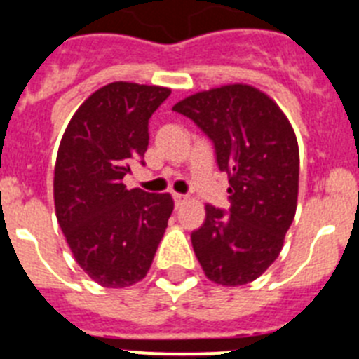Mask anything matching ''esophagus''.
I'll list each match as a JSON object with an SVG mask.
<instances>
[{
    "label": "esophagus",
    "mask_w": 359,
    "mask_h": 359,
    "mask_svg": "<svg viewBox=\"0 0 359 359\" xmlns=\"http://www.w3.org/2000/svg\"><path fill=\"white\" fill-rule=\"evenodd\" d=\"M174 198V203H176V207H180V205H183V203L187 201V196L183 194H172Z\"/></svg>",
    "instance_id": "1"
}]
</instances>
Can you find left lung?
Masks as SVG:
<instances>
[{"label":"left lung","mask_w":359,"mask_h":359,"mask_svg":"<svg viewBox=\"0 0 359 359\" xmlns=\"http://www.w3.org/2000/svg\"><path fill=\"white\" fill-rule=\"evenodd\" d=\"M172 109L214 142L230 182V214L207 205L205 223L192 231L199 264L219 286L253 282L278 257L297 212L300 156L290 120L250 84L199 91Z\"/></svg>","instance_id":"obj_1"}]
</instances>
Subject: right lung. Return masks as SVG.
<instances>
[{"label": "right lung", "mask_w": 359, "mask_h": 359, "mask_svg": "<svg viewBox=\"0 0 359 359\" xmlns=\"http://www.w3.org/2000/svg\"><path fill=\"white\" fill-rule=\"evenodd\" d=\"M169 95L163 86L111 82L86 98L62 135L53 170L57 221L77 264L104 287L147 275L174 210L170 194L123 185L147 151L149 118Z\"/></svg>", "instance_id": "obj_1"}]
</instances>
